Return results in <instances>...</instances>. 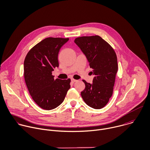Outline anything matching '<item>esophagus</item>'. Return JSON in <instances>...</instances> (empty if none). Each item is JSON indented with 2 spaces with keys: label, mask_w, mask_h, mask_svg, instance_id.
I'll use <instances>...</instances> for the list:
<instances>
[{
  "label": "esophagus",
  "mask_w": 150,
  "mask_h": 150,
  "mask_svg": "<svg viewBox=\"0 0 150 150\" xmlns=\"http://www.w3.org/2000/svg\"><path fill=\"white\" fill-rule=\"evenodd\" d=\"M71 81L73 82V83H74V82H76L77 80H75V79H71Z\"/></svg>",
  "instance_id": "1"
}]
</instances>
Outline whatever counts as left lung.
<instances>
[{
	"instance_id": "left-lung-1",
	"label": "left lung",
	"mask_w": 150,
	"mask_h": 150,
	"mask_svg": "<svg viewBox=\"0 0 150 150\" xmlns=\"http://www.w3.org/2000/svg\"><path fill=\"white\" fill-rule=\"evenodd\" d=\"M74 42L85 55L95 75L92 84L83 80L86 87L81 96L90 107L101 109L108 103L113 93L117 71L116 53L98 35L79 37L75 39Z\"/></svg>"
}]
</instances>
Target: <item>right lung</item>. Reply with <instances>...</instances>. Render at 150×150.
<instances>
[{"label": "right lung", "mask_w": 150, "mask_h": 150, "mask_svg": "<svg viewBox=\"0 0 150 150\" xmlns=\"http://www.w3.org/2000/svg\"><path fill=\"white\" fill-rule=\"evenodd\" d=\"M69 38H45L28 52L24 61L25 81L30 95L42 109L51 110L64 101L70 88V79L54 80L52 71L58 67L59 50Z\"/></svg>", "instance_id": "1"}]
</instances>
